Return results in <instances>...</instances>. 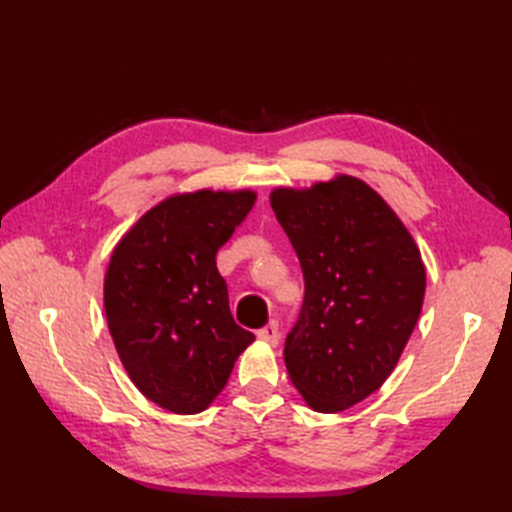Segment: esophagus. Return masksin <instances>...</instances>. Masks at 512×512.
Instances as JSON below:
<instances>
[{"instance_id": "esophagus-1", "label": "esophagus", "mask_w": 512, "mask_h": 512, "mask_svg": "<svg viewBox=\"0 0 512 512\" xmlns=\"http://www.w3.org/2000/svg\"><path fill=\"white\" fill-rule=\"evenodd\" d=\"M257 339L259 341H264V343H268V345H277L279 343V328H277V323L273 321V323H268V325H264L262 330H257Z\"/></svg>"}]
</instances>
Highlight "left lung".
I'll return each mask as SVG.
<instances>
[{"mask_svg": "<svg viewBox=\"0 0 512 512\" xmlns=\"http://www.w3.org/2000/svg\"><path fill=\"white\" fill-rule=\"evenodd\" d=\"M270 206L306 279L284 347L288 376L310 409L343 411L385 383L416 328L420 248L383 195L347 173L275 187Z\"/></svg>", "mask_w": 512, "mask_h": 512, "instance_id": "left-lung-1", "label": "left lung"}]
</instances>
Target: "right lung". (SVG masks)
<instances>
[{"label":"right lung","mask_w":512,"mask_h":512,"mask_svg":"<svg viewBox=\"0 0 512 512\" xmlns=\"http://www.w3.org/2000/svg\"><path fill=\"white\" fill-rule=\"evenodd\" d=\"M255 200L253 189L171 193L112 250L103 281L107 328L140 394L171 413L209 407L255 341L233 321L215 266Z\"/></svg>","instance_id":"obj_1"}]
</instances>
